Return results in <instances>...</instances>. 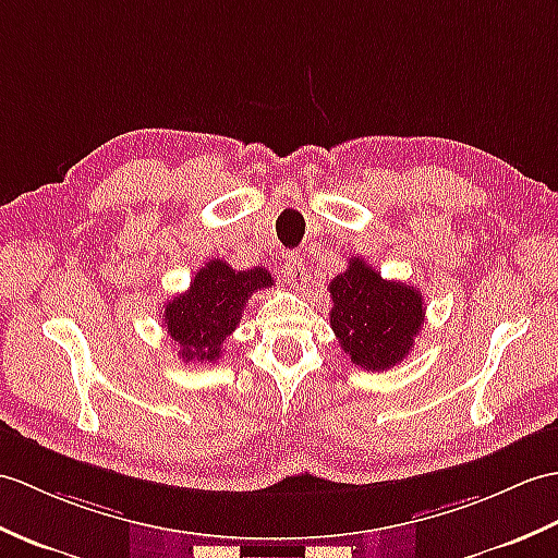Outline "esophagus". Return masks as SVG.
I'll list each match as a JSON object with an SVG mask.
<instances>
[{
	"mask_svg": "<svg viewBox=\"0 0 558 558\" xmlns=\"http://www.w3.org/2000/svg\"><path fill=\"white\" fill-rule=\"evenodd\" d=\"M282 278H284V282H290L294 290H302L304 288V284H306V266H304V262H302L300 256H294V254L284 256Z\"/></svg>",
	"mask_w": 558,
	"mask_h": 558,
	"instance_id": "34e87169",
	"label": "esophagus"
}]
</instances>
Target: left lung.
<instances>
[{"label": "left lung", "mask_w": 558, "mask_h": 558, "mask_svg": "<svg viewBox=\"0 0 558 558\" xmlns=\"http://www.w3.org/2000/svg\"><path fill=\"white\" fill-rule=\"evenodd\" d=\"M330 326L352 364L387 371L411 352L425 318L423 294L407 282L385 280L364 258H349L330 282Z\"/></svg>", "instance_id": "8db88e82"}]
</instances>
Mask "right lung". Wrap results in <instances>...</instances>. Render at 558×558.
<instances>
[{"label":"right lung","instance_id":"1","mask_svg":"<svg viewBox=\"0 0 558 558\" xmlns=\"http://www.w3.org/2000/svg\"><path fill=\"white\" fill-rule=\"evenodd\" d=\"M274 280L266 268L232 270L220 258H211L192 278L190 290L163 306V328L180 347L178 356L190 361H214L223 354V342L238 328L244 304Z\"/></svg>","mask_w":558,"mask_h":558}]
</instances>
